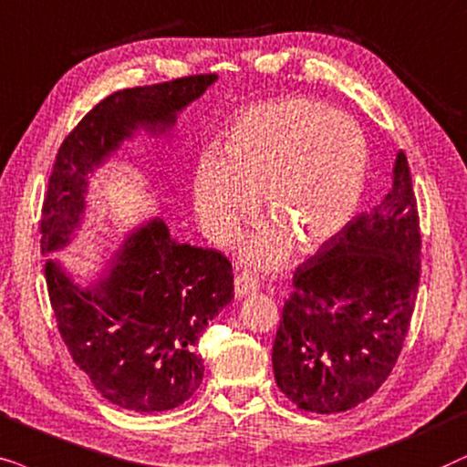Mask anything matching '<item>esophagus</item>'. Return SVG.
I'll list each match as a JSON object with an SVG mask.
<instances>
[{"label": "esophagus", "instance_id": "obj_1", "mask_svg": "<svg viewBox=\"0 0 467 467\" xmlns=\"http://www.w3.org/2000/svg\"><path fill=\"white\" fill-rule=\"evenodd\" d=\"M260 288V279L256 275H252V273H239L237 277H234V295L237 296H247L252 295V292H256Z\"/></svg>", "mask_w": 467, "mask_h": 467}]
</instances>
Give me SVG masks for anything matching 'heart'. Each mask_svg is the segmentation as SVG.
I'll return each mask as SVG.
<instances>
[{"label":"heart","instance_id":"obj_1","mask_svg":"<svg viewBox=\"0 0 467 467\" xmlns=\"http://www.w3.org/2000/svg\"><path fill=\"white\" fill-rule=\"evenodd\" d=\"M365 140L344 115L309 98H284L247 110L223 142L222 161L202 160L192 196L198 222L220 245L233 244L263 202L271 223L254 237L247 260L275 266L288 254L333 239L357 209Z\"/></svg>","mask_w":467,"mask_h":467}]
</instances>
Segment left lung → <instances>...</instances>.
<instances>
[{
	"instance_id": "8db88e82",
	"label": "left lung",
	"mask_w": 467,
	"mask_h": 467,
	"mask_svg": "<svg viewBox=\"0 0 467 467\" xmlns=\"http://www.w3.org/2000/svg\"><path fill=\"white\" fill-rule=\"evenodd\" d=\"M393 172V190L292 275L273 371L282 393L307 412H346L369 400L408 337L420 279V220L403 151Z\"/></svg>"
}]
</instances>
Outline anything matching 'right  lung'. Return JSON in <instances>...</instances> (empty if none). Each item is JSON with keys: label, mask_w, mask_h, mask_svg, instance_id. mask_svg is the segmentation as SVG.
<instances>
[{"label": "right lung", "mask_w": 467, "mask_h": 467, "mask_svg": "<svg viewBox=\"0 0 467 467\" xmlns=\"http://www.w3.org/2000/svg\"><path fill=\"white\" fill-rule=\"evenodd\" d=\"M215 74L128 87L96 104L55 155L40 217V250L53 252L83 211L85 175L134 128L171 126L201 98ZM48 298L61 339L93 387L115 406L164 412L202 382L198 339L233 298V263L217 250L171 239L164 222L140 228L102 288L78 290L53 260L45 263Z\"/></svg>", "instance_id": "1"}]
</instances>
